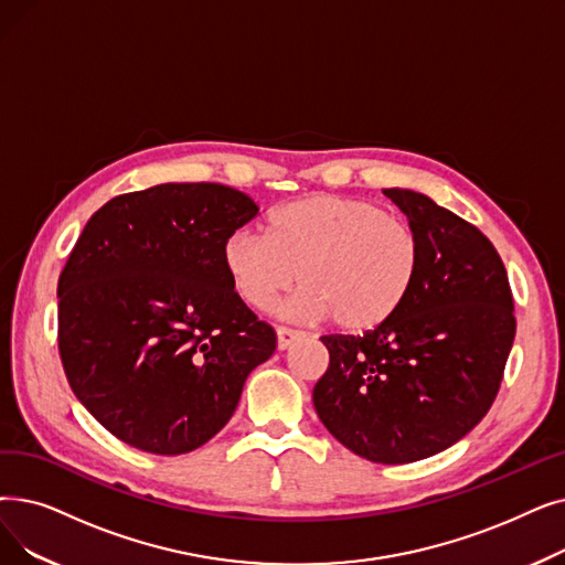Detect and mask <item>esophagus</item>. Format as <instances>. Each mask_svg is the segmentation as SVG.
I'll use <instances>...</instances> for the list:
<instances>
[{"mask_svg":"<svg viewBox=\"0 0 565 565\" xmlns=\"http://www.w3.org/2000/svg\"><path fill=\"white\" fill-rule=\"evenodd\" d=\"M302 332L300 330H292V328H286V326H279L277 328V347L279 351H286L292 341L300 339Z\"/></svg>","mask_w":565,"mask_h":565,"instance_id":"obj_1","label":"esophagus"}]
</instances>
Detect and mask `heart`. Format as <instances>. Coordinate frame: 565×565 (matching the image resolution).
<instances>
[{"label": "heart", "mask_w": 565, "mask_h": 565, "mask_svg": "<svg viewBox=\"0 0 565 565\" xmlns=\"http://www.w3.org/2000/svg\"><path fill=\"white\" fill-rule=\"evenodd\" d=\"M237 296L267 311L300 279L290 309L349 334L381 330L420 281L425 244L404 218L355 195L313 193L267 216V237L237 231L222 249Z\"/></svg>", "instance_id": "b5f03b06"}]
</instances>
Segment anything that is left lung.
Returning a JSON list of instances; mask_svg holds the SVG:
<instances>
[{
    "mask_svg": "<svg viewBox=\"0 0 565 565\" xmlns=\"http://www.w3.org/2000/svg\"><path fill=\"white\" fill-rule=\"evenodd\" d=\"M383 193L423 237V275L381 330L321 337L330 364L313 385V406L351 452L408 463L455 446L484 418L518 323L492 242L425 193Z\"/></svg>",
    "mask_w": 565,
    "mask_h": 565,
    "instance_id": "8db88e82",
    "label": "left lung"
}]
</instances>
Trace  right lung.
Returning a JSON list of instances; mask_svg holds the SVG:
<instances>
[{
  "instance_id": "obj_1",
  "label": "right lung",
  "mask_w": 565,
  "mask_h": 565,
  "mask_svg": "<svg viewBox=\"0 0 565 565\" xmlns=\"http://www.w3.org/2000/svg\"><path fill=\"white\" fill-rule=\"evenodd\" d=\"M258 214L214 182L157 184L96 210L57 284L60 355L81 404L113 436L184 455L222 431L277 334L224 267L228 235Z\"/></svg>"
}]
</instances>
